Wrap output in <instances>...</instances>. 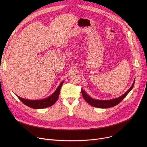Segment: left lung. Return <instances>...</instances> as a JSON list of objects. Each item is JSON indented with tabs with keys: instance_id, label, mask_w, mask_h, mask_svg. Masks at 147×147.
<instances>
[{
	"instance_id": "1",
	"label": "left lung",
	"mask_w": 147,
	"mask_h": 147,
	"mask_svg": "<svg viewBox=\"0 0 147 147\" xmlns=\"http://www.w3.org/2000/svg\"><path fill=\"white\" fill-rule=\"evenodd\" d=\"M134 82H135V80L133 83V85L126 92H125L123 95H122L121 96H120L117 98H115L111 100H96V99H93L91 97H90L88 95H87L86 92L83 90H81V93L84 99L86 100V101L87 103L91 105V106L99 108H109L113 107L117 105V104H119L120 102H121V100L127 95L129 92L133 89Z\"/></svg>"
}]
</instances>
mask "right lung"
Returning a JSON list of instances; mask_svg holds the SVG:
<instances>
[{
    "label": "right lung",
    "mask_w": 147,
    "mask_h": 147,
    "mask_svg": "<svg viewBox=\"0 0 147 147\" xmlns=\"http://www.w3.org/2000/svg\"><path fill=\"white\" fill-rule=\"evenodd\" d=\"M64 81L61 82L58 88L50 96L41 100H29L23 99L17 96L18 99L27 107L33 109H42L49 107L55 103L59 98L60 88Z\"/></svg>",
    "instance_id": "obj_1"
}]
</instances>
